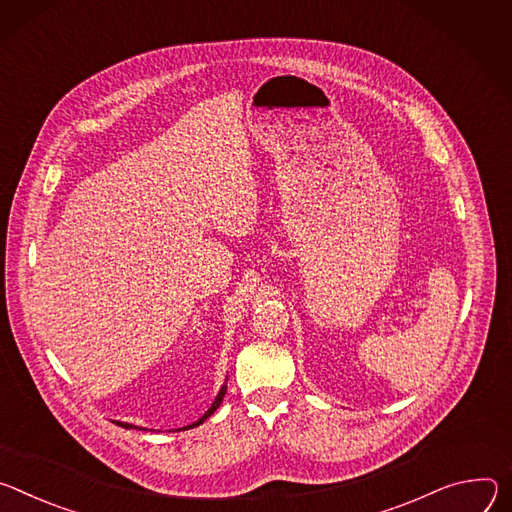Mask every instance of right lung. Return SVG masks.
<instances>
[{"instance_id":"right-lung-1","label":"right lung","mask_w":512,"mask_h":512,"mask_svg":"<svg viewBox=\"0 0 512 512\" xmlns=\"http://www.w3.org/2000/svg\"><path fill=\"white\" fill-rule=\"evenodd\" d=\"M225 382H227V378H225ZM223 382V386L219 388V392H217V396H215V401L211 403V407L205 411V415L199 419V421H195V423H191V425H187V427H183V429H193V427H197V425H201L205 419H209L217 409H219V405H221V401H223V396H225V390H227V384ZM116 425H120V427H124V429H134V425H130V423H122V421H116ZM138 429V427H136ZM181 431V429H179Z\"/></svg>"}]
</instances>
